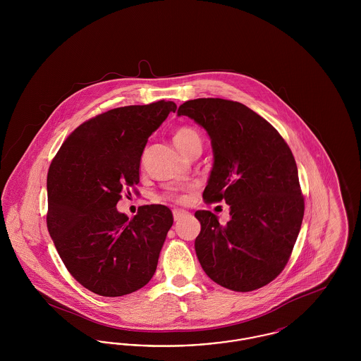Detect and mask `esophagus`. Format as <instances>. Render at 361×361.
<instances>
[{
  "label": "esophagus",
  "mask_w": 361,
  "mask_h": 361,
  "mask_svg": "<svg viewBox=\"0 0 361 361\" xmlns=\"http://www.w3.org/2000/svg\"><path fill=\"white\" fill-rule=\"evenodd\" d=\"M188 212L184 211V209H173V218L174 221H180L181 218H184Z\"/></svg>",
  "instance_id": "obj_1"
}]
</instances>
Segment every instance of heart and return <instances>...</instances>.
Masks as SVG:
<instances>
[{
  "mask_svg": "<svg viewBox=\"0 0 361 361\" xmlns=\"http://www.w3.org/2000/svg\"><path fill=\"white\" fill-rule=\"evenodd\" d=\"M173 140H174L176 146L185 155H189V153L196 147H202L200 134L197 133V130H195L193 127H189V126H181V127L176 128L173 133ZM164 199L171 200L174 203H184L187 200L185 196L176 195V193H169V195L164 196Z\"/></svg>",
  "mask_w": 361,
  "mask_h": 361,
  "instance_id": "b5f03b06",
  "label": "heart"
}]
</instances>
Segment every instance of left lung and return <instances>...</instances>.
I'll use <instances>...</instances> for the list:
<instances>
[{"label": "left lung", "mask_w": 361, "mask_h": 361, "mask_svg": "<svg viewBox=\"0 0 361 361\" xmlns=\"http://www.w3.org/2000/svg\"><path fill=\"white\" fill-rule=\"evenodd\" d=\"M177 115L193 119L211 137L214 166L204 202L230 206L224 226L211 211L195 212L202 224L195 240L202 268L231 291L267 286L291 257L305 215L291 149L271 123L237 102L189 100Z\"/></svg>", "instance_id": "obj_1"}]
</instances>
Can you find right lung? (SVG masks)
I'll return each mask as SVG.
<instances>
[{
  "label": "right lung",
  "instance_id": "1",
  "mask_svg": "<svg viewBox=\"0 0 361 361\" xmlns=\"http://www.w3.org/2000/svg\"><path fill=\"white\" fill-rule=\"evenodd\" d=\"M176 108L159 100L106 111L78 126L52 159L47 228L70 275L89 291L123 296L154 275L172 211L142 206L128 219L116 204L139 183L147 139Z\"/></svg>",
  "mask_w": 361,
  "mask_h": 361
}]
</instances>
